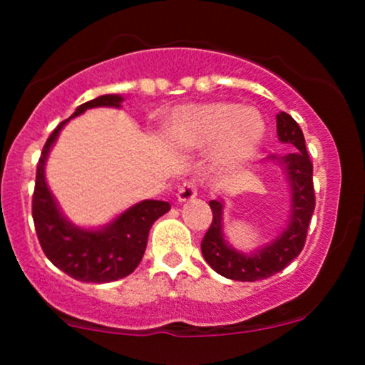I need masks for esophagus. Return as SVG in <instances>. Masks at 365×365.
Returning a JSON list of instances; mask_svg holds the SVG:
<instances>
[{"mask_svg": "<svg viewBox=\"0 0 365 365\" xmlns=\"http://www.w3.org/2000/svg\"><path fill=\"white\" fill-rule=\"evenodd\" d=\"M178 202H190L197 197V185L194 182H185L178 188Z\"/></svg>", "mask_w": 365, "mask_h": 365, "instance_id": "esophagus-1", "label": "esophagus"}]
</instances>
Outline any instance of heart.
<instances>
[{"mask_svg": "<svg viewBox=\"0 0 365 365\" xmlns=\"http://www.w3.org/2000/svg\"><path fill=\"white\" fill-rule=\"evenodd\" d=\"M266 121L255 108L226 101L188 104L171 113L165 139L177 149H204L212 145L216 168H244L266 140Z\"/></svg>", "mask_w": 365, "mask_h": 365, "instance_id": "b5f03b06", "label": "heart"}]
</instances>
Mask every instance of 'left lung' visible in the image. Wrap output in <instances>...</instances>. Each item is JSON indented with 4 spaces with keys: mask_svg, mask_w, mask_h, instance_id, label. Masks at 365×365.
Instances as JSON below:
<instances>
[{
    "mask_svg": "<svg viewBox=\"0 0 365 365\" xmlns=\"http://www.w3.org/2000/svg\"><path fill=\"white\" fill-rule=\"evenodd\" d=\"M276 130L283 144H292L295 148L287 156H269V161L276 163L283 170L290 187V216L282 232L252 252H242L230 245L225 238V200L220 197L209 202L212 223L202 238L200 249L206 262L217 274L235 282H257L283 271L302 252L309 223L316 207L312 163L305 149L302 130L284 111L276 115Z\"/></svg>",
    "mask_w": 365,
    "mask_h": 365,
    "instance_id": "obj_1",
    "label": "left lung"
}]
</instances>
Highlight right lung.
I'll return each mask as SVG.
<instances>
[{
  "instance_id": "1",
  "label": "right lung",
  "mask_w": 365,
  "mask_h": 365,
  "mask_svg": "<svg viewBox=\"0 0 365 365\" xmlns=\"http://www.w3.org/2000/svg\"><path fill=\"white\" fill-rule=\"evenodd\" d=\"M120 94H104L81 104L68 120L61 121L46 140L37 163L36 188L32 197L37 238L46 257L58 269L78 282L108 283L125 278L135 271L148 247L149 230L158 217L170 211L165 200H140L101 228H83L73 225L61 212L46 182V161L61 128L75 116L92 108H121Z\"/></svg>"
}]
</instances>
